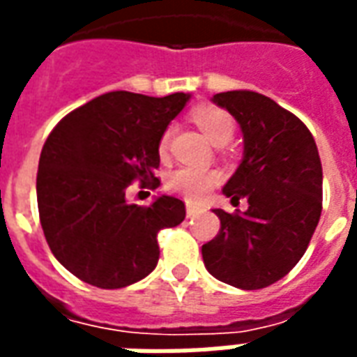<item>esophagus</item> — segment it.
Returning a JSON list of instances; mask_svg holds the SVG:
<instances>
[{"instance_id":"esophagus-1","label":"esophagus","mask_w":357,"mask_h":357,"mask_svg":"<svg viewBox=\"0 0 357 357\" xmlns=\"http://www.w3.org/2000/svg\"><path fill=\"white\" fill-rule=\"evenodd\" d=\"M202 208H199V206H195V204H191V202H187V206H185V212H187V218H193L197 216L199 212H201Z\"/></svg>"}]
</instances>
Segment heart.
<instances>
[{"instance_id": "obj_1", "label": "heart", "mask_w": 357, "mask_h": 357, "mask_svg": "<svg viewBox=\"0 0 357 357\" xmlns=\"http://www.w3.org/2000/svg\"><path fill=\"white\" fill-rule=\"evenodd\" d=\"M193 122L201 132L208 137L214 145H222L233 137L235 132V120L231 118L229 112L224 109H218L212 105H204L199 109L193 110ZM168 145H170V130L160 135L158 141V153L160 156H166L168 153ZM220 181V174L216 170H206V168H178L168 174L166 178V189L174 195H179L187 201L197 202L201 201L204 195L208 193L212 187Z\"/></svg>"}]
</instances>
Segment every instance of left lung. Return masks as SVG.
I'll list each match as a JSON object with an SVG mask.
<instances>
[{
  "mask_svg": "<svg viewBox=\"0 0 357 357\" xmlns=\"http://www.w3.org/2000/svg\"><path fill=\"white\" fill-rule=\"evenodd\" d=\"M212 101L241 126L243 160L224 195L247 199L248 208L214 210L220 233L202 245V260L218 281L256 291L287 275L306 252L321 216V160L304 122L266 95L237 89Z\"/></svg>",
  "mask_w": 357,
  "mask_h": 357,
  "instance_id": "obj_1",
  "label": "left lung"
}]
</instances>
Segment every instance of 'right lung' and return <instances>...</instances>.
<instances>
[{"label": "right lung", "mask_w": 357, "mask_h": 357, "mask_svg": "<svg viewBox=\"0 0 357 357\" xmlns=\"http://www.w3.org/2000/svg\"><path fill=\"white\" fill-rule=\"evenodd\" d=\"M109 91L59 122L40 155L36 193L51 252L73 275L99 289H122L147 277L158 262L156 235L185 218V204L160 195L130 204L132 181L153 179L158 141L189 101Z\"/></svg>", "instance_id": "1"}]
</instances>
